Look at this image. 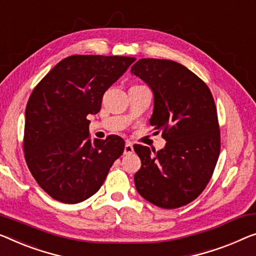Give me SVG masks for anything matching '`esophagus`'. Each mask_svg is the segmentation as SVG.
<instances>
[{
  "label": "esophagus",
  "mask_w": 256,
  "mask_h": 256,
  "mask_svg": "<svg viewBox=\"0 0 256 256\" xmlns=\"http://www.w3.org/2000/svg\"><path fill=\"white\" fill-rule=\"evenodd\" d=\"M133 152V146L131 142H126L125 144V147H124V154L125 155H130Z\"/></svg>",
  "instance_id": "obj_1"
}]
</instances>
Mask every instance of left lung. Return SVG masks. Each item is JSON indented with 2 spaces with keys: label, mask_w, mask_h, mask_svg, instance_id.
Returning a JSON list of instances; mask_svg holds the SVG:
<instances>
[{
  "label": "left lung",
  "mask_w": 256,
  "mask_h": 256,
  "mask_svg": "<svg viewBox=\"0 0 256 256\" xmlns=\"http://www.w3.org/2000/svg\"><path fill=\"white\" fill-rule=\"evenodd\" d=\"M131 74L150 87V123L166 144L155 152L134 144L141 160L134 184L144 199L164 209L185 206L207 186L220 150L216 106L208 86L180 63L141 58Z\"/></svg>",
  "instance_id": "8db88e82"
}]
</instances>
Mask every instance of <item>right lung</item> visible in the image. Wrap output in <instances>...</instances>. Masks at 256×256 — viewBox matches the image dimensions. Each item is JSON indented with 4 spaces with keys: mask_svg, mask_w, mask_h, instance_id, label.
<instances>
[{
    "mask_svg": "<svg viewBox=\"0 0 256 256\" xmlns=\"http://www.w3.org/2000/svg\"><path fill=\"white\" fill-rule=\"evenodd\" d=\"M134 57L74 55L38 84L25 110L24 152L38 184L52 199L79 204L98 192L125 142L118 136L88 138V115Z\"/></svg>",
    "mask_w": 256,
    "mask_h": 256,
    "instance_id": "obj_1",
    "label": "right lung"
}]
</instances>
